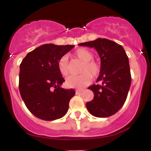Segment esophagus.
<instances>
[{"label": "esophagus", "instance_id": "esophagus-1", "mask_svg": "<svg viewBox=\"0 0 151 151\" xmlns=\"http://www.w3.org/2000/svg\"><path fill=\"white\" fill-rule=\"evenodd\" d=\"M83 90H84V89H77V90H76V93H77V94H78V93H80L82 92Z\"/></svg>", "mask_w": 151, "mask_h": 151}]
</instances>
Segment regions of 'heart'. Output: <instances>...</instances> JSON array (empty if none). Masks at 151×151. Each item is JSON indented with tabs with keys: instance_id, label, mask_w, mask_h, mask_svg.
<instances>
[{
	"instance_id": "1",
	"label": "heart",
	"mask_w": 151,
	"mask_h": 151,
	"mask_svg": "<svg viewBox=\"0 0 151 151\" xmlns=\"http://www.w3.org/2000/svg\"><path fill=\"white\" fill-rule=\"evenodd\" d=\"M74 57L83 62L80 69L81 74L78 76H70L66 79L65 84L69 88H83L92 80V76L96 77L99 74L101 67L97 62L93 60V55L86 48H79L74 52ZM58 69L60 74L66 77L69 74V62L67 56L59 59Z\"/></svg>"
}]
</instances>
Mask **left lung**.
I'll return each mask as SVG.
<instances>
[{"label": "left lung", "mask_w": 151, "mask_h": 151, "mask_svg": "<svg viewBox=\"0 0 151 151\" xmlns=\"http://www.w3.org/2000/svg\"><path fill=\"white\" fill-rule=\"evenodd\" d=\"M79 45L94 47L101 59V70L96 81H101V84L88 87L94 96L86 103V109L96 117L111 116L124 106L131 86L129 58L122 46L106 38Z\"/></svg>", "instance_id": "8db88e82"}]
</instances>
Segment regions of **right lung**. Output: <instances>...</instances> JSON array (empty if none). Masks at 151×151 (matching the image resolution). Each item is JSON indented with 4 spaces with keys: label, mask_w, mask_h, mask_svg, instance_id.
Wrapping results in <instances>:
<instances>
[{
    "label": "right lung",
    "mask_w": 151,
    "mask_h": 151,
    "mask_svg": "<svg viewBox=\"0 0 151 151\" xmlns=\"http://www.w3.org/2000/svg\"><path fill=\"white\" fill-rule=\"evenodd\" d=\"M74 45L45 44L26 55L20 65L19 90L28 110L36 117L53 121L63 117L74 89L61 87L65 79L59 72V59Z\"/></svg>",
    "instance_id": "obj_1"
}]
</instances>
